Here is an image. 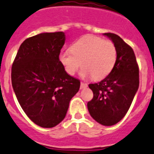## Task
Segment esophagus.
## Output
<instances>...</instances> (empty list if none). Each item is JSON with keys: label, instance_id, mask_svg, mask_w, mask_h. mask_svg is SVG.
I'll list each match as a JSON object with an SVG mask.
<instances>
[{"label": "esophagus", "instance_id": "esophagus-1", "mask_svg": "<svg viewBox=\"0 0 154 154\" xmlns=\"http://www.w3.org/2000/svg\"><path fill=\"white\" fill-rule=\"evenodd\" d=\"M88 86L87 85V83H85V82H81V89H84V88H86Z\"/></svg>", "mask_w": 154, "mask_h": 154}]
</instances>
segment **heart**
Here are the masks:
<instances>
[{
    "mask_svg": "<svg viewBox=\"0 0 154 154\" xmlns=\"http://www.w3.org/2000/svg\"><path fill=\"white\" fill-rule=\"evenodd\" d=\"M60 63L69 75H74L80 68L81 75L101 80L109 75L114 68L118 51L110 41L93 35L81 37L70 46V51H63L59 56Z\"/></svg>",
    "mask_w": 154,
    "mask_h": 154,
    "instance_id": "1",
    "label": "heart"
}]
</instances>
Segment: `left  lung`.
Listing matches in <instances>:
<instances>
[{
  "label": "left lung",
  "instance_id": "1",
  "mask_svg": "<svg viewBox=\"0 0 154 154\" xmlns=\"http://www.w3.org/2000/svg\"><path fill=\"white\" fill-rule=\"evenodd\" d=\"M103 35L113 42L118 59L112 71L103 80L89 84L94 96L87 108L97 122L112 126L125 117L138 91L139 66L132 48L120 36L111 32Z\"/></svg>",
  "mask_w": 154,
  "mask_h": 154
}]
</instances>
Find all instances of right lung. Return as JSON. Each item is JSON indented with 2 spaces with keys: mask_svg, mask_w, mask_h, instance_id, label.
I'll list each match as a JSON object with an SVG mask.
<instances>
[{
  "mask_svg": "<svg viewBox=\"0 0 154 154\" xmlns=\"http://www.w3.org/2000/svg\"><path fill=\"white\" fill-rule=\"evenodd\" d=\"M65 42L63 32H44L27 38L11 68L17 100L34 123L51 128L60 123L80 80L66 72L59 56Z\"/></svg>",
  "mask_w": 154,
  "mask_h": 154,
  "instance_id": "1",
  "label": "right lung"
}]
</instances>
